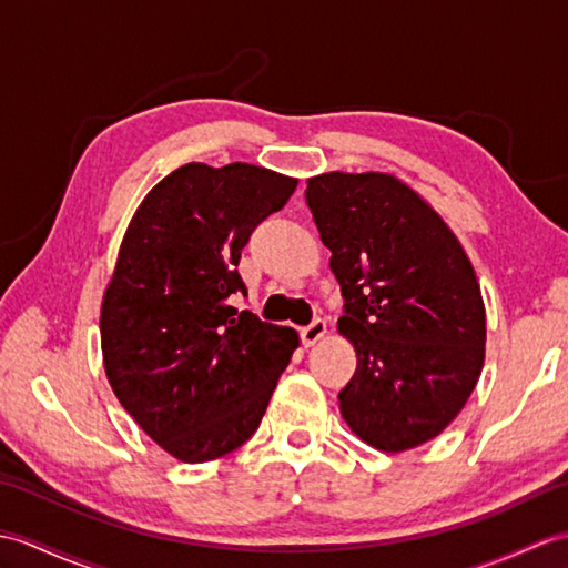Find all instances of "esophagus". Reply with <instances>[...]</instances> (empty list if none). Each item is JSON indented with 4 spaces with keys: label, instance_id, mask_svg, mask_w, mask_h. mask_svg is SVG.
<instances>
[{
    "label": "esophagus",
    "instance_id": "1",
    "mask_svg": "<svg viewBox=\"0 0 568 568\" xmlns=\"http://www.w3.org/2000/svg\"><path fill=\"white\" fill-rule=\"evenodd\" d=\"M324 334H326V322H324V320H314L310 326L302 328L300 338H302V344H305V346L310 348V346H314L316 341H320Z\"/></svg>",
    "mask_w": 568,
    "mask_h": 568
}]
</instances>
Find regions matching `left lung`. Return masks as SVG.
<instances>
[{
    "mask_svg": "<svg viewBox=\"0 0 568 568\" xmlns=\"http://www.w3.org/2000/svg\"><path fill=\"white\" fill-rule=\"evenodd\" d=\"M305 197L344 295L338 332L358 353L341 416L385 453L435 438L484 365L486 312L465 248L389 174L332 171L310 179Z\"/></svg>",
    "mask_w": 568,
    "mask_h": 568,
    "instance_id": "1",
    "label": "left lung"
}]
</instances>
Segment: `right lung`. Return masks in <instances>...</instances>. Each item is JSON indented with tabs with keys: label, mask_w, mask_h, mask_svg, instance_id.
Here are the masks:
<instances>
[{
	"label": "right lung",
	"mask_w": 568,
	"mask_h": 568,
	"mask_svg": "<svg viewBox=\"0 0 568 568\" xmlns=\"http://www.w3.org/2000/svg\"><path fill=\"white\" fill-rule=\"evenodd\" d=\"M297 179L234 162L183 164L144 195L128 224L101 307L111 387L150 438L181 463H207L256 433L297 348L242 293L248 236L293 195Z\"/></svg>",
	"instance_id": "obj_1"
}]
</instances>
